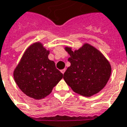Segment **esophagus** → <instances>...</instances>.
Wrapping results in <instances>:
<instances>
[{
    "instance_id": "esophagus-1",
    "label": "esophagus",
    "mask_w": 127,
    "mask_h": 127,
    "mask_svg": "<svg viewBox=\"0 0 127 127\" xmlns=\"http://www.w3.org/2000/svg\"><path fill=\"white\" fill-rule=\"evenodd\" d=\"M65 70H66V69H62V70H61V73H62L63 74H64V73L65 72Z\"/></svg>"
}]
</instances>
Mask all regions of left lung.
I'll return each instance as SVG.
<instances>
[{"instance_id": "1", "label": "left lung", "mask_w": 127, "mask_h": 127, "mask_svg": "<svg viewBox=\"0 0 127 127\" xmlns=\"http://www.w3.org/2000/svg\"><path fill=\"white\" fill-rule=\"evenodd\" d=\"M71 57V66L64 73V80L76 94L90 97L97 94L107 85L111 73L109 61L100 51L86 43L73 51L66 47Z\"/></svg>"}]
</instances>
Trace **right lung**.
Returning a JSON list of instances; mask_svg holds the SVG:
<instances>
[{"label":"right lung","instance_id":"right-lung-1","mask_svg":"<svg viewBox=\"0 0 127 127\" xmlns=\"http://www.w3.org/2000/svg\"><path fill=\"white\" fill-rule=\"evenodd\" d=\"M49 51L40 42L27 49L14 71V78L25 94L40 100L51 94L63 77L54 61L49 60Z\"/></svg>","mask_w":127,"mask_h":127}]
</instances>
